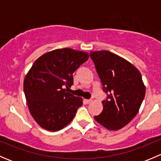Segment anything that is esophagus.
Instances as JSON below:
<instances>
[{"label": "esophagus", "mask_w": 161, "mask_h": 161, "mask_svg": "<svg viewBox=\"0 0 161 161\" xmlns=\"http://www.w3.org/2000/svg\"><path fill=\"white\" fill-rule=\"evenodd\" d=\"M84 101H85V103H86V104H89V103H92V100H84Z\"/></svg>", "instance_id": "1"}]
</instances>
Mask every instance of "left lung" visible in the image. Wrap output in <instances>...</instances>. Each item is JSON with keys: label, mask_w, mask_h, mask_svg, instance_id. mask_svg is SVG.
Returning <instances> with one entry per match:
<instances>
[{"label": "left lung", "mask_w": 161, "mask_h": 161, "mask_svg": "<svg viewBox=\"0 0 161 161\" xmlns=\"http://www.w3.org/2000/svg\"><path fill=\"white\" fill-rule=\"evenodd\" d=\"M90 55L108 94L103 111L94 119L109 130L121 129L137 114L145 97L142 75L130 62L108 50Z\"/></svg>", "instance_id": "8db88e82"}]
</instances>
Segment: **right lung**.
Here are the masks:
<instances>
[{"label":"right lung","instance_id":"1","mask_svg":"<svg viewBox=\"0 0 161 161\" xmlns=\"http://www.w3.org/2000/svg\"><path fill=\"white\" fill-rule=\"evenodd\" d=\"M88 58L86 52L62 48L44 53L33 63L24 80V92L30 114L43 129L58 131L75 116L82 98L64 87L72 86V74Z\"/></svg>","mask_w":161,"mask_h":161}]
</instances>
